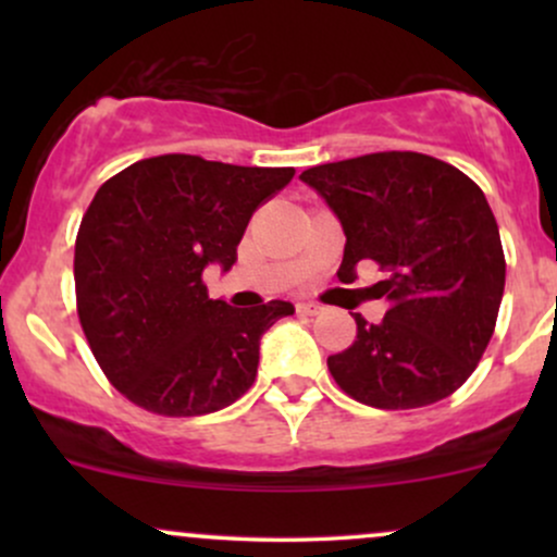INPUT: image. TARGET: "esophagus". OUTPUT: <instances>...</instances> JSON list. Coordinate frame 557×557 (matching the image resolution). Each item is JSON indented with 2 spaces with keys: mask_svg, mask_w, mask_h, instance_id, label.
Masks as SVG:
<instances>
[{
  "mask_svg": "<svg viewBox=\"0 0 557 557\" xmlns=\"http://www.w3.org/2000/svg\"><path fill=\"white\" fill-rule=\"evenodd\" d=\"M296 309H298V314H304V317H317V314H322V306H319V304H309V300H304V304H298Z\"/></svg>",
  "mask_w": 557,
  "mask_h": 557,
  "instance_id": "34e87169",
  "label": "esophagus"
}]
</instances>
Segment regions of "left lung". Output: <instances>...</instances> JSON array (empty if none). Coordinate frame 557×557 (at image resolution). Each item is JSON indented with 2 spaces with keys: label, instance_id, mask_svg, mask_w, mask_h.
Masks as SVG:
<instances>
[{
  "label": "left lung",
  "instance_id": "8db88e82",
  "mask_svg": "<svg viewBox=\"0 0 557 557\" xmlns=\"http://www.w3.org/2000/svg\"><path fill=\"white\" fill-rule=\"evenodd\" d=\"M345 233L337 277L359 261L387 272L374 285L389 309L380 324L356 314V341L327 359L350 398L419 408L469 380L495 330L505 287L500 230L479 185L417 151H380L300 172Z\"/></svg>",
  "mask_w": 557,
  "mask_h": 557
}]
</instances>
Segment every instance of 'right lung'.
<instances>
[{
  "mask_svg": "<svg viewBox=\"0 0 557 557\" xmlns=\"http://www.w3.org/2000/svg\"><path fill=\"white\" fill-rule=\"evenodd\" d=\"M293 172L164 154L96 190L75 240V296L96 361L127 400L201 417L253 385L261 335L296 309H233L201 277L238 261L251 214Z\"/></svg>",
  "mask_w": 557,
  "mask_h": 557,
  "instance_id": "right-lung-1",
  "label": "right lung"
}]
</instances>
